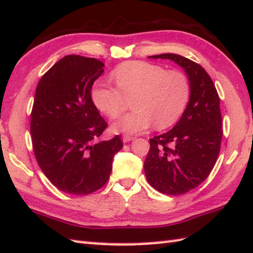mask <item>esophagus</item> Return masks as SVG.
Here are the masks:
<instances>
[{
	"label": "esophagus",
	"mask_w": 253,
	"mask_h": 253,
	"mask_svg": "<svg viewBox=\"0 0 253 253\" xmlns=\"http://www.w3.org/2000/svg\"><path fill=\"white\" fill-rule=\"evenodd\" d=\"M132 139H134V137H132L131 135H128V134H124L123 135V141L124 142H128V141H130Z\"/></svg>",
	"instance_id": "1"
}]
</instances>
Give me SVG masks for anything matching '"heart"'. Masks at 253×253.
<instances>
[{"label":"heart","instance_id":"1","mask_svg":"<svg viewBox=\"0 0 253 253\" xmlns=\"http://www.w3.org/2000/svg\"><path fill=\"white\" fill-rule=\"evenodd\" d=\"M111 79L116 87L94 85L90 91L95 107L109 119H117L131 102L132 111L114 131L138 132L153 125L158 130L174 125L189 103L191 83L182 71L167 70L159 64L125 62L114 68Z\"/></svg>","mask_w":253,"mask_h":253}]
</instances>
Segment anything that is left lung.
I'll use <instances>...</instances> for the list:
<instances>
[{"label":"left lung","instance_id":"left-lung-1","mask_svg":"<svg viewBox=\"0 0 253 253\" xmlns=\"http://www.w3.org/2000/svg\"><path fill=\"white\" fill-rule=\"evenodd\" d=\"M153 58L171 59L185 68L191 96L176 126L149 139L144 168L147 180L162 194L177 196L195 189L209 176L217 162L222 139L220 98L205 68L177 54Z\"/></svg>","mask_w":253,"mask_h":253}]
</instances>
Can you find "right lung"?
<instances>
[{
  "mask_svg": "<svg viewBox=\"0 0 253 253\" xmlns=\"http://www.w3.org/2000/svg\"><path fill=\"white\" fill-rule=\"evenodd\" d=\"M103 62L67 55L40 80L31 113V134L40 168L53 185L71 195H89L107 182L121 137L97 141L107 123L91 100Z\"/></svg>",
  "mask_w": 253,
  "mask_h": 253,
  "instance_id": "obj_1",
  "label": "right lung"
}]
</instances>
